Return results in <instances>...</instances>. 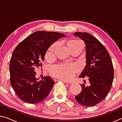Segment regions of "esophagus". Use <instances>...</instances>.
<instances>
[{
  "mask_svg": "<svg viewBox=\"0 0 122 122\" xmlns=\"http://www.w3.org/2000/svg\"><path fill=\"white\" fill-rule=\"evenodd\" d=\"M54 80H55V81H62V82H63L64 83H69L68 82H67V81H66V80H62V79H59V78H55Z\"/></svg>",
  "mask_w": 122,
  "mask_h": 122,
  "instance_id": "esophagus-1",
  "label": "esophagus"
}]
</instances>
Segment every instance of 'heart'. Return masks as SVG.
Listing matches in <instances>:
<instances>
[{"mask_svg": "<svg viewBox=\"0 0 122 122\" xmlns=\"http://www.w3.org/2000/svg\"><path fill=\"white\" fill-rule=\"evenodd\" d=\"M57 43H54L49 47L45 54V59L47 60L52 58L54 50ZM68 46L70 49L77 46L83 45V42L78 39H72L68 42ZM77 66L71 63L59 64L53 67L51 69L50 73L52 76L55 77H58L61 79L69 80L73 77L77 71Z\"/></svg>", "mask_w": 122, "mask_h": 122, "instance_id": "obj_1", "label": "heart"}]
</instances>
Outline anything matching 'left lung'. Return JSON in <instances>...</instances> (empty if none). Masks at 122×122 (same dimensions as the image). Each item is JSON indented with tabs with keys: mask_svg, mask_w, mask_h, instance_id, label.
Returning a JSON list of instances; mask_svg holds the SVG:
<instances>
[{
	"mask_svg": "<svg viewBox=\"0 0 122 122\" xmlns=\"http://www.w3.org/2000/svg\"><path fill=\"white\" fill-rule=\"evenodd\" d=\"M73 34L85 43L86 66L80 77H89L90 84L86 86L80 84L82 90L75 100L82 106H95L106 97L112 86L114 76L112 60L106 47L92 34L86 32Z\"/></svg>",
	"mask_w": 122,
	"mask_h": 122,
	"instance_id": "8db88e82",
	"label": "left lung"
}]
</instances>
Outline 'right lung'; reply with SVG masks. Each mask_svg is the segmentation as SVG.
<instances>
[{"label": "right lung", "mask_w": 122, "mask_h": 122, "mask_svg": "<svg viewBox=\"0 0 122 122\" xmlns=\"http://www.w3.org/2000/svg\"><path fill=\"white\" fill-rule=\"evenodd\" d=\"M66 35L58 32L39 30L30 35L17 45L10 63V83L20 100L37 103L47 97L55 82L49 76L38 81L35 68L41 62L51 45Z\"/></svg>", "instance_id": "obj_1"}]
</instances>
